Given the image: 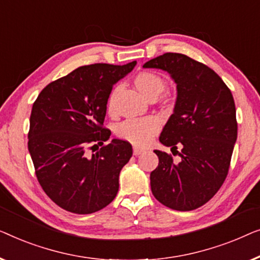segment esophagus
<instances>
[{"label":"esophagus","instance_id":"34e87169","mask_svg":"<svg viewBox=\"0 0 260 260\" xmlns=\"http://www.w3.org/2000/svg\"><path fill=\"white\" fill-rule=\"evenodd\" d=\"M141 153H144V149H141V148H138V147H134V148H133V154H134L135 156L140 155Z\"/></svg>","mask_w":260,"mask_h":260}]
</instances>
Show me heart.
Listing matches in <instances>:
<instances>
[{
    "instance_id": "obj_1",
    "label": "heart",
    "mask_w": 260,
    "mask_h": 260,
    "mask_svg": "<svg viewBox=\"0 0 260 260\" xmlns=\"http://www.w3.org/2000/svg\"><path fill=\"white\" fill-rule=\"evenodd\" d=\"M134 86L142 95L149 100H154L164 92L166 87V81L161 75L153 72H141L134 78ZM118 88L113 89L109 94L107 109L109 114H113L115 111V98ZM160 122L155 118L145 119H132L127 120L119 127L118 135L122 140L131 142L132 145L144 147L148 145L152 138L158 133Z\"/></svg>"
}]
</instances>
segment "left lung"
Returning <instances> with one entry per match:
<instances>
[{"label": "left lung", "mask_w": 260, "mask_h": 260, "mask_svg": "<svg viewBox=\"0 0 260 260\" xmlns=\"http://www.w3.org/2000/svg\"><path fill=\"white\" fill-rule=\"evenodd\" d=\"M167 72L177 85L173 114L159 141L178 153L155 149L159 165L151 173V189L158 202L177 211L206 204L224 184L237 140L236 106L231 90L217 73L179 53H166L142 66Z\"/></svg>", "instance_id": "obj_1"}]
</instances>
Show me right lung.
Masks as SVG:
<instances>
[{
  "label": "right lung",
  "mask_w": 260,
  "mask_h": 260,
  "mask_svg": "<svg viewBox=\"0 0 260 260\" xmlns=\"http://www.w3.org/2000/svg\"><path fill=\"white\" fill-rule=\"evenodd\" d=\"M135 64L82 66L46 86L32 105L28 149L35 174L66 211L94 213L116 197L120 171L133 149L120 139L104 145L111 131L102 125L113 86ZM98 144L101 149L90 155L88 148Z\"/></svg>",
  "instance_id": "obj_1"
}]
</instances>
